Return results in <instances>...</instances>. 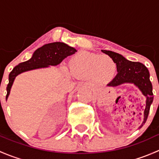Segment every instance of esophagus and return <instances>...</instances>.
Segmentation results:
<instances>
[{"instance_id": "1", "label": "esophagus", "mask_w": 159, "mask_h": 159, "mask_svg": "<svg viewBox=\"0 0 159 159\" xmlns=\"http://www.w3.org/2000/svg\"><path fill=\"white\" fill-rule=\"evenodd\" d=\"M84 84H85L86 86H89V87L91 86V84H90V83H84Z\"/></svg>"}]
</instances>
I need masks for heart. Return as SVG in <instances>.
<instances>
[{
    "label": "heart",
    "mask_w": 159,
    "mask_h": 159,
    "mask_svg": "<svg viewBox=\"0 0 159 159\" xmlns=\"http://www.w3.org/2000/svg\"><path fill=\"white\" fill-rule=\"evenodd\" d=\"M70 70L77 78L89 79L92 78L95 81L102 82L115 76L117 65L108 56L81 51L70 59Z\"/></svg>",
    "instance_id": "1"
}]
</instances>
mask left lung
Wrapping results in <instances>:
<instances>
[{
  "mask_svg": "<svg viewBox=\"0 0 159 159\" xmlns=\"http://www.w3.org/2000/svg\"><path fill=\"white\" fill-rule=\"evenodd\" d=\"M105 54H108L113 59L117 65L116 76L108 84L110 87H116L125 83H131L137 86L142 91L143 95L146 97V106L144 111V121L139 129L144 125L148 118L150 106L153 102L152 84L150 81V75L148 68L140 62H134L127 60L121 54L114 51L102 50Z\"/></svg>",
  "mask_w": 159,
  "mask_h": 159,
  "instance_id": "obj_1",
  "label": "left lung"
}]
</instances>
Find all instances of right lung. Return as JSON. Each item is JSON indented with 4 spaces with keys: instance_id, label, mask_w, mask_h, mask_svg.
I'll return each mask as SVG.
<instances>
[{
    "instance_id": "add662e5",
    "label": "right lung",
    "mask_w": 159,
    "mask_h": 159,
    "mask_svg": "<svg viewBox=\"0 0 159 159\" xmlns=\"http://www.w3.org/2000/svg\"><path fill=\"white\" fill-rule=\"evenodd\" d=\"M76 51V49L63 42L50 43L37 49L34 52L31 58L14 67L9 74L6 100L8 98L13 83L17 75L28 70L48 68L50 65L55 66L59 65L65 57L74 54Z\"/></svg>"
}]
</instances>
